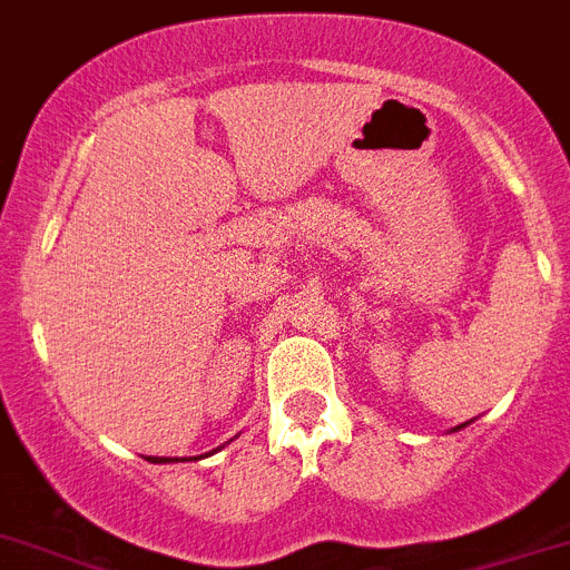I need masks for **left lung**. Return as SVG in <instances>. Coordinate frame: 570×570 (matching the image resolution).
Here are the masks:
<instances>
[{
    "mask_svg": "<svg viewBox=\"0 0 570 570\" xmlns=\"http://www.w3.org/2000/svg\"><path fill=\"white\" fill-rule=\"evenodd\" d=\"M461 426H466V424H461ZM461 426H455V430H461Z\"/></svg>",
    "mask_w": 570,
    "mask_h": 570,
    "instance_id": "1",
    "label": "left lung"
}]
</instances>
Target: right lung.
I'll use <instances>...</instances> for the list:
<instances>
[{
  "label": "right lung",
  "instance_id": "obj_1",
  "mask_svg": "<svg viewBox=\"0 0 570 570\" xmlns=\"http://www.w3.org/2000/svg\"><path fill=\"white\" fill-rule=\"evenodd\" d=\"M146 461H153V463H166V461H169V458H146ZM171 461H177V458H171ZM183 461H186V458H183Z\"/></svg>",
  "mask_w": 570,
  "mask_h": 570
}]
</instances>
